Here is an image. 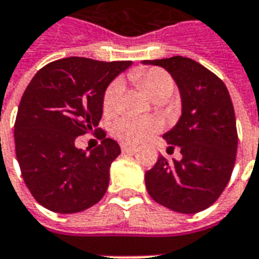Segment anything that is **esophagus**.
<instances>
[{
	"mask_svg": "<svg viewBox=\"0 0 259 259\" xmlns=\"http://www.w3.org/2000/svg\"><path fill=\"white\" fill-rule=\"evenodd\" d=\"M121 150L124 153H134L137 150L135 145H128V143H121Z\"/></svg>",
	"mask_w": 259,
	"mask_h": 259,
	"instance_id": "34e87169",
	"label": "esophagus"
}]
</instances>
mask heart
<instances>
[{"label":"heart","instance_id":"obj_1","mask_svg":"<svg viewBox=\"0 0 259 259\" xmlns=\"http://www.w3.org/2000/svg\"><path fill=\"white\" fill-rule=\"evenodd\" d=\"M131 80L150 98V99H165L171 95L174 82L171 75L161 69H141L134 71ZM121 85L118 81L111 82L103 95V109L111 111L116 107ZM160 128V121L154 117H128L121 118L114 124L113 131L124 142L137 143L150 137Z\"/></svg>","mask_w":259,"mask_h":259}]
</instances>
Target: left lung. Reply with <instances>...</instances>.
<instances>
[{"label":"left lung","mask_w":259,"mask_h":259,"mask_svg":"<svg viewBox=\"0 0 259 259\" xmlns=\"http://www.w3.org/2000/svg\"><path fill=\"white\" fill-rule=\"evenodd\" d=\"M168 71L178 87L182 114L163 138L179 146L182 158L160 156L145 174L148 193L167 208L194 214L215 203L229 182L237 150L233 103L225 84L196 60L184 56L143 60Z\"/></svg>","instance_id":"obj_1"}]
</instances>
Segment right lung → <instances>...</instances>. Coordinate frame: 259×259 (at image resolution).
Listing matches in <instances>:
<instances>
[{
  "label": "right lung",
  "instance_id": "1",
  "mask_svg": "<svg viewBox=\"0 0 259 259\" xmlns=\"http://www.w3.org/2000/svg\"><path fill=\"white\" fill-rule=\"evenodd\" d=\"M131 63L71 56L44 66L30 81L19 103L15 148L24 184L42 207L73 214L105 196L121 150L96 127L105 91ZM91 131L101 145L91 152L77 148L75 138Z\"/></svg>",
  "mask_w": 259,
  "mask_h": 259
}]
</instances>
